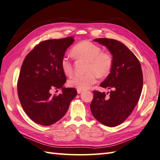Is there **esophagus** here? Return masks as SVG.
Returning <instances> with one entry per match:
<instances>
[{
    "label": "esophagus",
    "instance_id": "obj_1",
    "mask_svg": "<svg viewBox=\"0 0 160 160\" xmlns=\"http://www.w3.org/2000/svg\"><path fill=\"white\" fill-rule=\"evenodd\" d=\"M82 90H80V89H78V90H77V92L78 93V94L81 93V92H82Z\"/></svg>",
    "mask_w": 160,
    "mask_h": 160
}]
</instances>
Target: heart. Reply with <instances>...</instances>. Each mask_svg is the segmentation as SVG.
Masks as SVG:
<instances>
[{"label":"heart","mask_w":160,"mask_h":160,"mask_svg":"<svg viewBox=\"0 0 160 160\" xmlns=\"http://www.w3.org/2000/svg\"><path fill=\"white\" fill-rule=\"evenodd\" d=\"M71 54L76 59L88 61L84 75H75L68 82L69 87L80 90L91 88L96 83L97 76H108L113 65V57L108 52L102 51L101 48L90 41L84 40L77 43L71 49ZM61 67L66 76L73 72V64L67 57L61 61Z\"/></svg>","instance_id":"b5f03b06"}]
</instances>
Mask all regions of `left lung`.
Returning a JSON list of instances; mask_svg holds the SVG:
<instances>
[{
    "label": "left lung",
    "mask_w": 160,
    "mask_h": 160,
    "mask_svg": "<svg viewBox=\"0 0 160 160\" xmlns=\"http://www.w3.org/2000/svg\"><path fill=\"white\" fill-rule=\"evenodd\" d=\"M113 55V65L100 87L111 89L109 94L94 91L91 110L102 124L114 127L121 124L132 112L142 89V72L137 57L126 45L110 38H97Z\"/></svg>",
    "instance_id": "left-lung-1"
}]
</instances>
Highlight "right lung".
<instances>
[{"label": "right lung", "mask_w": 160, "mask_h": 160, "mask_svg": "<svg viewBox=\"0 0 160 160\" xmlns=\"http://www.w3.org/2000/svg\"><path fill=\"white\" fill-rule=\"evenodd\" d=\"M73 37L42 41L24 59L18 80V93L24 112L32 120L50 126L66 113L70 102L77 95L74 88H65L66 77L61 61ZM62 93L52 96V89Z\"/></svg>", "instance_id": "right-lung-1"}]
</instances>
